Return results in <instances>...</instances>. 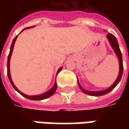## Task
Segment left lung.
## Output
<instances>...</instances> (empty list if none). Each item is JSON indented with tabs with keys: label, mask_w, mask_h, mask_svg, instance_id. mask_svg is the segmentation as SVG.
Returning <instances> with one entry per match:
<instances>
[{
	"label": "left lung",
	"mask_w": 129,
	"mask_h": 129,
	"mask_svg": "<svg viewBox=\"0 0 129 129\" xmlns=\"http://www.w3.org/2000/svg\"><path fill=\"white\" fill-rule=\"evenodd\" d=\"M107 38L109 40V42L111 44V45L112 47L113 48L114 51L116 52V54H117V56L118 57V60H119V64H120V71H119V75H118V77L116 79V82L113 83V85H112V86H111L109 88H108L107 90H102V91H88V90H84L82 87V86L80 85V83L78 82V80H77V83L79 85V86L80 87V89L82 90V91L87 94V95H93V96H101V95H106L107 93H108L109 92H111L114 89L116 85L118 84V82H120L121 79L122 77V75H123V59H122V54L120 50V48H119V45H118V43L117 41L116 38L115 37L114 35H113L112 34L109 33L108 35H107Z\"/></svg>",
	"instance_id": "8db88e82"
}]
</instances>
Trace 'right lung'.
I'll use <instances>...</instances> for the list:
<instances>
[{"mask_svg":"<svg viewBox=\"0 0 129 129\" xmlns=\"http://www.w3.org/2000/svg\"><path fill=\"white\" fill-rule=\"evenodd\" d=\"M30 27H28L26 28L25 29H27V28H29ZM17 37L16 36V37L14 38V39L13 40V42L12 44H11V49H10V52H9V54H8V62H7V75H8V79H9V80H10V82L11 83V85H12V86L13 87V88L18 91L21 95H23V97H25V98H26L28 99H30V100H33V101H40V100H44V99H46V98H49L50 96H52V95L56 91V90H57V82H55V84H54V87H52L51 90H49V91H47V92H45V93H44L42 95H34V96H29V95H25V94H23L21 92H20L18 90L17 88L16 87V86L14 85V84L12 82V80H11V75H10V69H9V67H10V59H11V54H12L13 52V46H14V44H15V42H16V39H17ZM61 70H62V68H59V70H58V72H57V74L59 73V72L61 71Z\"/></svg>","mask_w":129,"mask_h":129,"instance_id":"1","label":"right lung"}]
</instances>
